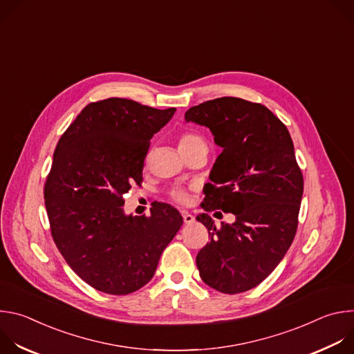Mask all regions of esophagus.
<instances>
[{"mask_svg":"<svg viewBox=\"0 0 354 354\" xmlns=\"http://www.w3.org/2000/svg\"><path fill=\"white\" fill-rule=\"evenodd\" d=\"M182 217H183L185 224H192V223H194V217H193L190 213H187V212H182Z\"/></svg>","mask_w":354,"mask_h":354,"instance_id":"obj_1","label":"esophagus"}]
</instances>
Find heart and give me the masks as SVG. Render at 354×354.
Here are the masks:
<instances>
[{
    "mask_svg": "<svg viewBox=\"0 0 354 354\" xmlns=\"http://www.w3.org/2000/svg\"><path fill=\"white\" fill-rule=\"evenodd\" d=\"M178 147L179 151L182 153V156L190 153V151H194L197 148L201 147H207L205 138L201 137L200 134L194 133V131H185L178 137ZM169 196L178 201V203H185L187 200V190L183 186H174L169 190Z\"/></svg>",
    "mask_w": 354,
    "mask_h": 354,
    "instance_id": "1",
    "label": "heart"
}]
</instances>
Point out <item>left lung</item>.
<instances>
[{
	"label": "left lung",
	"mask_w": 354,
	"mask_h": 354,
	"mask_svg": "<svg viewBox=\"0 0 354 354\" xmlns=\"http://www.w3.org/2000/svg\"><path fill=\"white\" fill-rule=\"evenodd\" d=\"M186 122L207 126L223 147L210 172L197 221L209 230L198 250L201 280L224 294L261 284L280 263L298 225L304 179L286 124L266 106L232 96L190 108ZM232 212L234 225L217 229L207 214Z\"/></svg>",
	"instance_id": "obj_1"
}]
</instances>
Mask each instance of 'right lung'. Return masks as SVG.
I'll list each match as a JSON object with an SVG mask.
<instances>
[{
	"label": "right lung",
	"mask_w": 354,
	"mask_h": 354,
	"mask_svg": "<svg viewBox=\"0 0 354 354\" xmlns=\"http://www.w3.org/2000/svg\"><path fill=\"white\" fill-rule=\"evenodd\" d=\"M131 99L86 105L57 142L44 183L53 241L91 287L124 295L153 279L161 254L183 224L162 201L151 216H126L123 194L141 185L149 141L175 113Z\"/></svg>",
	"instance_id": "obj_1"
}]
</instances>
